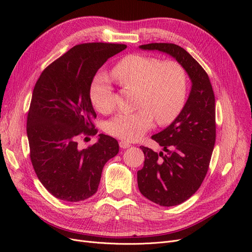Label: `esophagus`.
I'll use <instances>...</instances> for the list:
<instances>
[{
  "label": "esophagus",
  "instance_id": "esophagus-1",
  "mask_svg": "<svg viewBox=\"0 0 252 252\" xmlns=\"http://www.w3.org/2000/svg\"><path fill=\"white\" fill-rule=\"evenodd\" d=\"M119 144H120V147H121V148H123V149H126V148H128V147H130V146H131V145L129 144L128 142H126V141H121Z\"/></svg>",
  "mask_w": 252,
  "mask_h": 252
}]
</instances>
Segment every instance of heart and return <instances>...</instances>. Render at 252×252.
Listing matches in <instances>:
<instances>
[{"mask_svg":"<svg viewBox=\"0 0 252 252\" xmlns=\"http://www.w3.org/2000/svg\"><path fill=\"white\" fill-rule=\"evenodd\" d=\"M113 79L125 87L139 88L141 108L133 112H120L106 123V131L125 141H135L154 124L169 123L184 105L187 79L183 67L172 61L143 55H130L112 68ZM90 101L94 108L107 112L113 107V89L109 77L97 73L91 82Z\"/></svg>","mask_w":252,"mask_h":252,"instance_id":"b5f03b06","label":"heart"}]
</instances>
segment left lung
<instances>
[{"label":"left lung","instance_id":"1","mask_svg":"<svg viewBox=\"0 0 252 252\" xmlns=\"http://www.w3.org/2000/svg\"><path fill=\"white\" fill-rule=\"evenodd\" d=\"M142 50L159 51L184 68L191 88L184 107L164 130L151 136L166 155L141 146L145 161L138 171V186L148 200L165 207L188 200L200 188L216 143V101L208 74L178 45L151 43Z\"/></svg>","mask_w":252,"mask_h":252}]
</instances>
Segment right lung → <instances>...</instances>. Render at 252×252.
I'll use <instances>...</instances> for the list:
<instances>
[{
	"mask_svg": "<svg viewBox=\"0 0 252 252\" xmlns=\"http://www.w3.org/2000/svg\"><path fill=\"white\" fill-rule=\"evenodd\" d=\"M124 44L87 43L68 50L36 81L27 117L30 158L37 179L57 199L79 202L97 191L104 165L119 152V143L98 134L80 149V134L95 135L96 113L89 89L97 70Z\"/></svg>",
	"mask_w": 252,
	"mask_h": 252,
	"instance_id": "1",
	"label": "right lung"
}]
</instances>
